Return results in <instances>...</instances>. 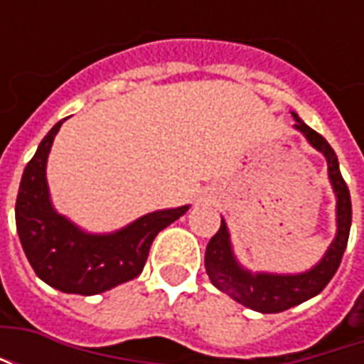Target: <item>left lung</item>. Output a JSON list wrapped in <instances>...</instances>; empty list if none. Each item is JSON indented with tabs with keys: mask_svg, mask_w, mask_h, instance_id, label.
Segmentation results:
<instances>
[{
	"mask_svg": "<svg viewBox=\"0 0 364 364\" xmlns=\"http://www.w3.org/2000/svg\"><path fill=\"white\" fill-rule=\"evenodd\" d=\"M292 117L296 120L294 127L328 159L329 181L333 185L337 197V236L333 244L329 245L328 253L308 273L252 274L240 267L234 259V253L230 247L228 228H226L224 220L220 224V230L210 237L205 253L206 274L210 277L214 287L226 292L240 304H244L245 308L263 314L284 312L292 306L302 304L308 298L320 294L341 265L347 240H349V230H351V195H349L343 175L339 171L336 151L323 136L318 134L316 130H312L298 119V114L292 112Z\"/></svg>",
	"mask_w": 364,
	"mask_h": 364,
	"instance_id": "8db88e82",
	"label": "left lung"
}]
</instances>
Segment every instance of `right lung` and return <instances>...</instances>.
Returning a JSON list of instances; mask_svg holds the SVG:
<instances>
[{"label":"right lung","instance_id":"1","mask_svg":"<svg viewBox=\"0 0 364 364\" xmlns=\"http://www.w3.org/2000/svg\"><path fill=\"white\" fill-rule=\"evenodd\" d=\"M60 127L62 120L44 136L23 171L15 203L17 234L38 279L68 294L91 296L142 273L154 237L189 206L146 214L111 236L77 230L54 213L46 187V158Z\"/></svg>","mask_w":364,"mask_h":364}]
</instances>
